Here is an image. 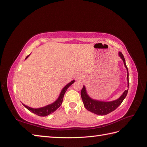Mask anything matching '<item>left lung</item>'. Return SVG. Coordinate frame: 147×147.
I'll list each match as a JSON object with an SVG mask.
<instances>
[{"mask_svg":"<svg viewBox=\"0 0 147 147\" xmlns=\"http://www.w3.org/2000/svg\"><path fill=\"white\" fill-rule=\"evenodd\" d=\"M119 56L121 57L122 60L123 61L124 66H125V67L126 68L127 71V87L129 88V73L128 69L126 64L125 59H124V56L121 52H119ZM127 92L128 90L124 91V92L123 93V94L117 100L110 102L99 101L91 98L87 94L85 86H83L81 91V97L84 107H85L88 111H90L91 112L94 113V114L98 115H105L113 112V111L116 109L119 105H120V104L122 103V102L127 96Z\"/></svg>","mask_w":147,"mask_h":147,"instance_id":"8db88e82","label":"left lung"}]
</instances>
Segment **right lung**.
<instances>
[{"label": "right lung", "mask_w": 147, "mask_h": 147, "mask_svg": "<svg viewBox=\"0 0 147 147\" xmlns=\"http://www.w3.org/2000/svg\"><path fill=\"white\" fill-rule=\"evenodd\" d=\"M29 55H28L27 57H26V59H27L28 57H29ZM74 82H75V80H72V82H70L69 83L67 84V85L63 89V90H62V91L60 93V95L58 97V98L57 99V100L55 102H54L53 103H52L51 104H49L47 106L43 107H41V108L34 109V108L29 107L24 105L23 103H22V104H23V105L25 107L26 109L29 110L30 112H32L33 113L36 114L40 117H46V116H47V115H50V114L53 113L54 112H55V111L61 105L62 102H63V97H64L65 92H66V91L68 89V88L70 85H72V84Z\"/></svg>", "instance_id": "obj_1"}]
</instances>
